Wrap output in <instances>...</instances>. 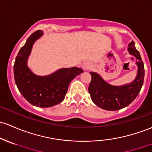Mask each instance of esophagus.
I'll return each instance as SVG.
<instances>
[{
	"mask_svg": "<svg viewBox=\"0 0 152 152\" xmlns=\"http://www.w3.org/2000/svg\"><path fill=\"white\" fill-rule=\"evenodd\" d=\"M83 69L84 70H88L90 68V64L88 63H84L83 64Z\"/></svg>",
	"mask_w": 152,
	"mask_h": 152,
	"instance_id": "34e87169",
	"label": "esophagus"
}]
</instances>
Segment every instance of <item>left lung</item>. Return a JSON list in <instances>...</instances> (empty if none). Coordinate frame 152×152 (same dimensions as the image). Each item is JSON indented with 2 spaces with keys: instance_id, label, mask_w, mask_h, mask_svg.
<instances>
[{
  "instance_id": "8db88e82",
  "label": "left lung",
  "mask_w": 152,
  "mask_h": 152,
  "mask_svg": "<svg viewBox=\"0 0 152 152\" xmlns=\"http://www.w3.org/2000/svg\"><path fill=\"white\" fill-rule=\"evenodd\" d=\"M129 53L136 58L138 66L135 80L129 84L115 86L109 84L96 72H90L91 81L88 92L91 100L99 107L108 111H117L128 107L137 97L141 91L144 78V66L135 43L131 41L128 45Z\"/></svg>"
}]
</instances>
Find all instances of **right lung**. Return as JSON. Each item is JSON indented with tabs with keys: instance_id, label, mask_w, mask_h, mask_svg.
Segmentation results:
<instances>
[{
	"instance_id": "right-lung-1",
	"label": "right lung",
	"mask_w": 152,
	"mask_h": 152,
	"mask_svg": "<svg viewBox=\"0 0 152 152\" xmlns=\"http://www.w3.org/2000/svg\"><path fill=\"white\" fill-rule=\"evenodd\" d=\"M42 30L32 33L16 57L14 74L16 84L24 99L37 107L45 108L58 104L64 99L70 82L83 72L81 68H61L47 76L34 74L27 60L35 42L43 36Z\"/></svg>"
}]
</instances>
